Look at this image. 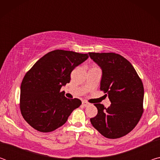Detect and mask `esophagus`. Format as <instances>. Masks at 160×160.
Returning <instances> with one entry per match:
<instances>
[{
	"label": "esophagus",
	"instance_id": "34e87169",
	"mask_svg": "<svg viewBox=\"0 0 160 160\" xmlns=\"http://www.w3.org/2000/svg\"><path fill=\"white\" fill-rule=\"evenodd\" d=\"M82 106L83 107H88L89 105V103L87 102L86 101H82Z\"/></svg>",
	"mask_w": 160,
	"mask_h": 160
}]
</instances>
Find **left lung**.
Instances as JSON below:
<instances>
[{"label": "left lung", "mask_w": 160, "mask_h": 160, "mask_svg": "<svg viewBox=\"0 0 160 160\" xmlns=\"http://www.w3.org/2000/svg\"><path fill=\"white\" fill-rule=\"evenodd\" d=\"M102 69L100 90L112 102L108 108L94 104L98 113L90 118L92 125L103 136L115 139L131 132L143 112L144 88L130 62L115 53H89Z\"/></svg>", "instance_id": "obj_1"}]
</instances>
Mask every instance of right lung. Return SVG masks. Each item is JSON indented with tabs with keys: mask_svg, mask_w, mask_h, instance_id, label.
<instances>
[{
	"mask_svg": "<svg viewBox=\"0 0 160 160\" xmlns=\"http://www.w3.org/2000/svg\"><path fill=\"white\" fill-rule=\"evenodd\" d=\"M88 57L87 53L52 51L25 74L20 87V111L32 128L43 132L53 131L63 126L80 106V99H68L60 90L70 82L75 68Z\"/></svg>",
	"mask_w": 160,
	"mask_h": 160,
	"instance_id": "right-lung-1",
	"label": "right lung"
}]
</instances>
